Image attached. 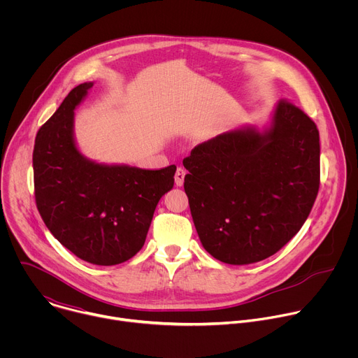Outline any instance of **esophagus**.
Wrapping results in <instances>:
<instances>
[{"label":"esophagus","instance_id":"1","mask_svg":"<svg viewBox=\"0 0 358 358\" xmlns=\"http://www.w3.org/2000/svg\"><path fill=\"white\" fill-rule=\"evenodd\" d=\"M185 173H187V171H185L182 167H178V169H177V171H176V177H174V178H176V185H177V187H181V185L184 184Z\"/></svg>","mask_w":358,"mask_h":358}]
</instances>
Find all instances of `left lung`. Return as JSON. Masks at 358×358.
Returning <instances> with one entry per match:
<instances>
[{"instance_id": "left-lung-1", "label": "left lung", "mask_w": 358, "mask_h": 358, "mask_svg": "<svg viewBox=\"0 0 358 358\" xmlns=\"http://www.w3.org/2000/svg\"><path fill=\"white\" fill-rule=\"evenodd\" d=\"M184 189L199 241L224 264L264 261L308 220L319 191L315 122L278 101L259 129L242 124L196 145L184 159Z\"/></svg>"}]
</instances>
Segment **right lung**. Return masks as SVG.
I'll return each mask as SVG.
<instances>
[{
  "label": "right lung",
  "instance_id": "obj_1",
  "mask_svg": "<svg viewBox=\"0 0 358 358\" xmlns=\"http://www.w3.org/2000/svg\"><path fill=\"white\" fill-rule=\"evenodd\" d=\"M93 82L69 92L38 131L32 155L38 211L52 234L78 258L119 265L143 248L160 198L174 187L177 167L143 170L97 163L82 155L75 110Z\"/></svg>",
  "mask_w": 358,
  "mask_h": 358
}]
</instances>
